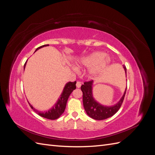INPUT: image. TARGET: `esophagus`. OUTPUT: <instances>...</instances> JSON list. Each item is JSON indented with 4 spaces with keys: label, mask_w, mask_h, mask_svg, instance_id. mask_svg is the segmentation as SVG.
I'll use <instances>...</instances> for the list:
<instances>
[{
    "label": "esophagus",
    "mask_w": 155,
    "mask_h": 155,
    "mask_svg": "<svg viewBox=\"0 0 155 155\" xmlns=\"http://www.w3.org/2000/svg\"><path fill=\"white\" fill-rule=\"evenodd\" d=\"M81 82L77 81V83H76V87H77V88H80V87H81Z\"/></svg>",
    "instance_id": "1"
}]
</instances>
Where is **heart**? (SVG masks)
I'll list each match as a JSON object with an SVG mask.
<instances>
[{
	"label": "heart",
	"mask_w": 155,
	"mask_h": 155,
	"mask_svg": "<svg viewBox=\"0 0 155 155\" xmlns=\"http://www.w3.org/2000/svg\"><path fill=\"white\" fill-rule=\"evenodd\" d=\"M110 62V58L103 51H94L84 56L76 63L77 67H74L75 70L78 68H90L88 71V76L91 78H95L100 74Z\"/></svg>",
	"instance_id": "obj_1"
}]
</instances>
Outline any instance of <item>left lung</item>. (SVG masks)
Listing matches in <instances>:
<instances>
[{"label":"left lung","mask_w":155,"mask_h":155,"mask_svg":"<svg viewBox=\"0 0 155 155\" xmlns=\"http://www.w3.org/2000/svg\"><path fill=\"white\" fill-rule=\"evenodd\" d=\"M125 76H127V69L125 66H123ZM93 85L94 81H91L85 82L84 85H82L81 89L83 92V103L84 109L87 114L91 118L96 120H103L115 114L118 111L122 104L127 88L124 91L123 96L120 100L116 104L110 106H107L101 104L98 102L93 96Z\"/></svg>","instance_id":"left-lung-1"}]
</instances>
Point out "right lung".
Returning a JSON list of instances; mask_svg holds the SVG:
<instances>
[{
    "label": "right lung",
    "instance_id": "right-lung-1",
    "mask_svg": "<svg viewBox=\"0 0 155 155\" xmlns=\"http://www.w3.org/2000/svg\"><path fill=\"white\" fill-rule=\"evenodd\" d=\"M49 46V45H45L39 46V47H38L35 50V52L37 50H39L40 48H43L45 46ZM27 61L24 65V70L25 69ZM76 81H74V82L69 81L65 84L61 94L59 96V97L58 98V100H57V101H56L55 104L54 105V106L52 107H51L50 109H49L48 111H39L38 110H37L30 104L29 101L28 102V104L31 109L34 110L36 113H37V114H39L41 117H43V118H47L49 120L58 119L64 112L70 94H71L74 89H76Z\"/></svg>",
    "mask_w": 155,
    "mask_h": 155
}]
</instances>
